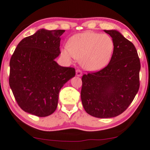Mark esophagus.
I'll list each match as a JSON object with an SVG mask.
<instances>
[{
	"mask_svg": "<svg viewBox=\"0 0 150 150\" xmlns=\"http://www.w3.org/2000/svg\"><path fill=\"white\" fill-rule=\"evenodd\" d=\"M76 75L77 77H81V75H82V72L79 69L76 70Z\"/></svg>",
	"mask_w": 150,
	"mask_h": 150,
	"instance_id": "esophagus-1",
	"label": "esophagus"
}]
</instances>
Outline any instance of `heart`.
Returning <instances> with one entry per match:
<instances>
[{
	"label": "heart",
	"mask_w": 150,
	"mask_h": 150,
	"mask_svg": "<svg viewBox=\"0 0 150 150\" xmlns=\"http://www.w3.org/2000/svg\"><path fill=\"white\" fill-rule=\"evenodd\" d=\"M114 49L115 43L110 36L87 31L70 38L61 54L69 62L77 59L83 69L96 72L108 65Z\"/></svg>",
	"instance_id": "heart-1"
}]
</instances>
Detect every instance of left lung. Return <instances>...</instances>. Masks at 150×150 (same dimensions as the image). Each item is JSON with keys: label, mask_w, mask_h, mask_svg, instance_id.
I'll use <instances>...</instances> for the list:
<instances>
[{"label": "left lung", "mask_w": 150, "mask_h": 150, "mask_svg": "<svg viewBox=\"0 0 150 150\" xmlns=\"http://www.w3.org/2000/svg\"><path fill=\"white\" fill-rule=\"evenodd\" d=\"M104 31L114 41V52L105 68L83 75L81 100L89 115L110 118L124 112L137 94L141 64L134 45L120 32Z\"/></svg>", "instance_id": "obj_1"}]
</instances>
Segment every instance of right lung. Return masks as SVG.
Wrapping results in <instances>:
<instances>
[{"instance_id":"1","label":"right lung","mask_w":150,"mask_h":150,"mask_svg":"<svg viewBox=\"0 0 150 150\" xmlns=\"http://www.w3.org/2000/svg\"><path fill=\"white\" fill-rule=\"evenodd\" d=\"M65 30L40 29L24 38L9 62V86L19 107L39 117L48 116L57 107L59 93L75 75L73 68L57 63L61 35Z\"/></svg>"}]
</instances>
